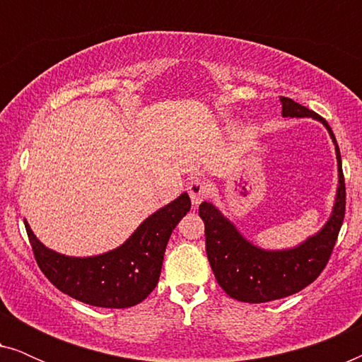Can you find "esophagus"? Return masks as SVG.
<instances>
[{
    "label": "esophagus",
    "mask_w": 362,
    "mask_h": 362,
    "mask_svg": "<svg viewBox=\"0 0 362 362\" xmlns=\"http://www.w3.org/2000/svg\"><path fill=\"white\" fill-rule=\"evenodd\" d=\"M187 192H189L192 204L197 206V204H201V201L207 199V196L211 194V187L204 180H202V177L196 176V177H192V180L189 181V185H187Z\"/></svg>",
    "instance_id": "esophagus-1"
}]
</instances>
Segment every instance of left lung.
<instances>
[{
    "label": "left lung",
    "instance_id": "8db88e82",
    "mask_svg": "<svg viewBox=\"0 0 362 362\" xmlns=\"http://www.w3.org/2000/svg\"><path fill=\"white\" fill-rule=\"evenodd\" d=\"M280 102L281 117H311L326 127L336 148L339 185L333 211L321 230L293 249L285 250L260 249L247 240L214 204L204 201L199 206V217L206 227L207 259L217 284L230 298L245 303L285 298L313 284L328 264L344 219L346 186L341 170V153L333 130L318 113L291 98L280 97Z\"/></svg>",
    "mask_w": 362,
    "mask_h": 362
}]
</instances>
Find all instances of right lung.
Returning <instances> with one entry per match:
<instances>
[{
	"label": "right lung",
	"instance_id": "right-lung-1",
	"mask_svg": "<svg viewBox=\"0 0 362 362\" xmlns=\"http://www.w3.org/2000/svg\"><path fill=\"white\" fill-rule=\"evenodd\" d=\"M189 209V196L182 192L143 221L120 247L93 257H67L47 249L24 224L39 269L62 293L100 308H128L155 290L171 232Z\"/></svg>",
	"mask_w": 362,
	"mask_h": 362
}]
</instances>
